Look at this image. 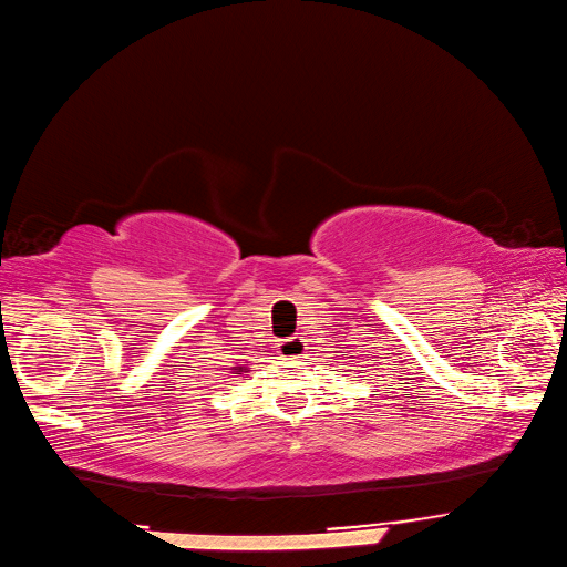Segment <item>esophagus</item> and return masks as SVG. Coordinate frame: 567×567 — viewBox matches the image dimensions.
<instances>
[{
    "mask_svg": "<svg viewBox=\"0 0 567 567\" xmlns=\"http://www.w3.org/2000/svg\"><path fill=\"white\" fill-rule=\"evenodd\" d=\"M278 352L285 359H299L303 352H307V344H303L301 338H285L278 342Z\"/></svg>",
    "mask_w": 567,
    "mask_h": 567,
    "instance_id": "34e87169",
    "label": "esophagus"
}]
</instances>
